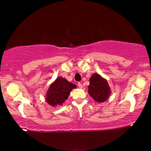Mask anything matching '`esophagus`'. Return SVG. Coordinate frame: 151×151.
I'll use <instances>...</instances> for the list:
<instances>
[{"label":"esophagus","mask_w":151,"mask_h":151,"mask_svg":"<svg viewBox=\"0 0 151 151\" xmlns=\"http://www.w3.org/2000/svg\"><path fill=\"white\" fill-rule=\"evenodd\" d=\"M78 87L80 88H83V84H82L81 83H78Z\"/></svg>","instance_id":"esophagus-1"}]
</instances>
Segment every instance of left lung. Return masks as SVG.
<instances>
[{
  "instance_id": "left-lung-1",
  "label": "left lung",
  "mask_w": 151,
  "mask_h": 151,
  "mask_svg": "<svg viewBox=\"0 0 151 151\" xmlns=\"http://www.w3.org/2000/svg\"><path fill=\"white\" fill-rule=\"evenodd\" d=\"M88 93L94 101L103 103L111 94V89L106 79L94 73L90 78V85L88 86Z\"/></svg>"
}]
</instances>
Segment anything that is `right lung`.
<instances>
[{
  "label": "right lung",
  "mask_w": 151,
  "mask_h": 151,
  "mask_svg": "<svg viewBox=\"0 0 151 151\" xmlns=\"http://www.w3.org/2000/svg\"><path fill=\"white\" fill-rule=\"evenodd\" d=\"M76 87L63 77H58L50 86L47 91L46 101L52 106L62 105L67 99L71 91Z\"/></svg>",
  "instance_id": "obj_1"
}]
</instances>
